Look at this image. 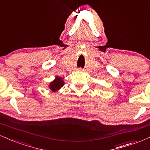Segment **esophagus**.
I'll use <instances>...</instances> for the list:
<instances>
[{
    "mask_svg": "<svg viewBox=\"0 0 150 150\" xmlns=\"http://www.w3.org/2000/svg\"><path fill=\"white\" fill-rule=\"evenodd\" d=\"M78 70H79V71H80V72H83V69H82V68H79Z\"/></svg>",
    "mask_w": 150,
    "mask_h": 150,
    "instance_id": "esophagus-1",
    "label": "esophagus"
}]
</instances>
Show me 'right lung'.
Listing matches in <instances>:
<instances>
[{
    "instance_id": "add662e5",
    "label": "right lung",
    "mask_w": 150,
    "mask_h": 150,
    "mask_svg": "<svg viewBox=\"0 0 150 150\" xmlns=\"http://www.w3.org/2000/svg\"><path fill=\"white\" fill-rule=\"evenodd\" d=\"M63 77H61L59 76L55 77L54 80L51 82L49 85V88L50 90L52 91L53 92H56L59 90L64 85V80H63Z\"/></svg>"
}]
</instances>
